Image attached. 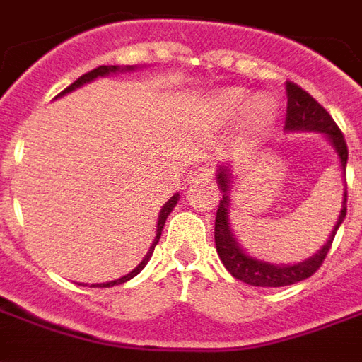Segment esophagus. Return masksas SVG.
<instances>
[{
    "instance_id": "34e87169",
    "label": "esophagus",
    "mask_w": 362,
    "mask_h": 362,
    "mask_svg": "<svg viewBox=\"0 0 362 362\" xmlns=\"http://www.w3.org/2000/svg\"><path fill=\"white\" fill-rule=\"evenodd\" d=\"M189 180L192 182H209L213 180V168L207 165L196 166L192 173H189Z\"/></svg>"
}]
</instances>
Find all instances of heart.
I'll list each match as a JSON object with an SVG mask.
<instances>
[{"mask_svg": "<svg viewBox=\"0 0 362 362\" xmlns=\"http://www.w3.org/2000/svg\"><path fill=\"white\" fill-rule=\"evenodd\" d=\"M207 114L219 126L233 124L243 114L244 132L250 137H262L277 119V104L272 96L258 95L250 98L244 89L228 87L209 96Z\"/></svg>", "mask_w": 362, "mask_h": 362, "instance_id": "obj_1", "label": "heart"}]
</instances>
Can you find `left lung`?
<instances>
[{"label":"left lung","mask_w":362,"mask_h":362,"mask_svg":"<svg viewBox=\"0 0 362 362\" xmlns=\"http://www.w3.org/2000/svg\"><path fill=\"white\" fill-rule=\"evenodd\" d=\"M287 90V118H285V132L296 134V132H314L322 134L327 143L334 147L335 155L339 158L343 176H345V166H347V143L343 139L339 127L335 126L334 118L326 112L324 106H320L304 89H300L295 83H285ZM233 165H219L217 168V184H219L221 199L219 209H217V219H215V246L219 254L221 262L225 264L227 272L238 281H244L254 287H285L293 285L298 281L310 277L318 272L322 262L326 259L329 246L334 243V236L337 228L341 227L343 219L347 215V186L343 192L341 211L335 221L332 233L327 236L326 244L320 248L310 258L296 262V264H272L266 259H259L250 256L244 250L243 244L236 240L235 233L230 228V192H233Z\"/></svg>","instance_id":"left-lung-1"}]
</instances>
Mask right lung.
I'll return each instance as SVG.
<instances>
[{
	"mask_svg": "<svg viewBox=\"0 0 362 362\" xmlns=\"http://www.w3.org/2000/svg\"><path fill=\"white\" fill-rule=\"evenodd\" d=\"M137 69V66H100L96 67V69H93V71H89V74L81 75L79 79L75 83H71L69 87H67L66 90H62L58 96H64L67 95V93H71V90L79 89V87H83V85H87V83L95 81V79H98V77H108V75H116V74H124V71H135ZM56 96V98H58ZM178 199H180V194H174L168 202H166L165 205H163V209H160V213H158V221H157V235H155V240H153V244H151L149 252H147V256L139 262V266L135 267V269H132V272L127 273V275H124V277H119V279H114V281H106V283H95L93 287H114V285H122V283H126V281L134 279L137 273L141 272L143 267L147 266V262H149V258L153 256V250H155V246H157L158 238H160V235H163V228H165V223H166V217L173 213V209L176 207V204H178Z\"/></svg>",
	"mask_w": 362,
	"mask_h": 362,
	"instance_id": "obj_1",
	"label": "right lung"
}]
</instances>
